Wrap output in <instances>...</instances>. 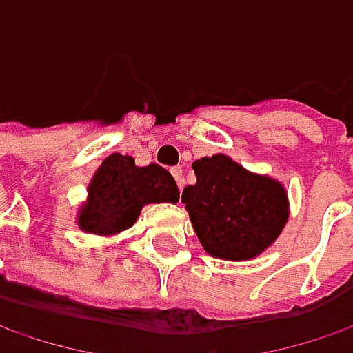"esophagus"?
I'll return each mask as SVG.
<instances>
[{
    "label": "esophagus",
    "instance_id": "34e87169",
    "mask_svg": "<svg viewBox=\"0 0 353 353\" xmlns=\"http://www.w3.org/2000/svg\"><path fill=\"white\" fill-rule=\"evenodd\" d=\"M170 172H172V176L176 177L177 188L181 190V188H183V181H181V176H183V170H181V168H172Z\"/></svg>",
    "mask_w": 353,
    "mask_h": 353
}]
</instances>
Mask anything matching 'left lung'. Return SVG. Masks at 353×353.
<instances>
[{"instance_id": "8db88e82", "label": "left lung", "mask_w": 353, "mask_h": 353, "mask_svg": "<svg viewBox=\"0 0 353 353\" xmlns=\"http://www.w3.org/2000/svg\"><path fill=\"white\" fill-rule=\"evenodd\" d=\"M192 168L197 181L183 188L181 203L207 254L239 263L265 253L288 221L283 183L225 154L199 158Z\"/></svg>"}]
</instances>
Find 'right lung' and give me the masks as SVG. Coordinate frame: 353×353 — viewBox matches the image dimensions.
I'll return each mask as SVG.
<instances>
[{
    "label": "right lung",
    "mask_w": 353,
    "mask_h": 353,
    "mask_svg": "<svg viewBox=\"0 0 353 353\" xmlns=\"http://www.w3.org/2000/svg\"><path fill=\"white\" fill-rule=\"evenodd\" d=\"M176 179L158 163L136 165L132 156L112 154L100 163L77 211L81 231L112 237L130 229L148 203H176Z\"/></svg>",
    "instance_id": "obj_1"
}]
</instances>
